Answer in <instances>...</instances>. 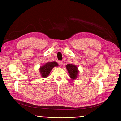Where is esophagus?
Returning a JSON list of instances; mask_svg holds the SVG:
<instances>
[{
	"instance_id": "esophagus-1",
	"label": "esophagus",
	"mask_w": 121,
	"mask_h": 121,
	"mask_svg": "<svg viewBox=\"0 0 121 121\" xmlns=\"http://www.w3.org/2000/svg\"><path fill=\"white\" fill-rule=\"evenodd\" d=\"M63 61H59V62H58V64H59V65H63Z\"/></svg>"
}]
</instances>
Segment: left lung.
Listing matches in <instances>:
<instances>
[{
    "instance_id": "left-lung-1",
    "label": "left lung",
    "mask_w": 121,
    "mask_h": 121,
    "mask_svg": "<svg viewBox=\"0 0 121 121\" xmlns=\"http://www.w3.org/2000/svg\"><path fill=\"white\" fill-rule=\"evenodd\" d=\"M66 68L67 70L69 77L72 80L76 79L78 78L79 71L77 66L73 64H68L66 65Z\"/></svg>"
}]
</instances>
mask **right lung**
Segmentation results:
<instances>
[{
	"mask_svg": "<svg viewBox=\"0 0 121 121\" xmlns=\"http://www.w3.org/2000/svg\"><path fill=\"white\" fill-rule=\"evenodd\" d=\"M58 64L56 62H47L45 64L41 66L39 68L40 73L41 77L43 78H45L47 77L51 71L52 69L55 67L58 66Z\"/></svg>",
	"mask_w": 121,
	"mask_h": 121,
	"instance_id": "obj_1",
	"label": "right lung"
}]
</instances>
